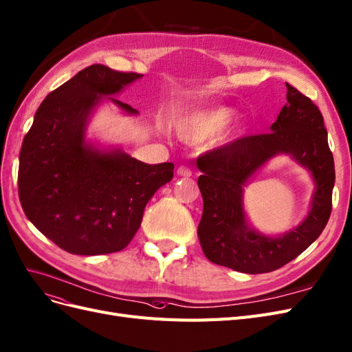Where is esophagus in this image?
I'll list each match as a JSON object with an SVG mask.
<instances>
[{
  "mask_svg": "<svg viewBox=\"0 0 352 352\" xmlns=\"http://www.w3.org/2000/svg\"><path fill=\"white\" fill-rule=\"evenodd\" d=\"M177 175L184 176V177H189V176H192V170L188 166H179L177 167Z\"/></svg>",
  "mask_w": 352,
  "mask_h": 352,
  "instance_id": "esophagus-1",
  "label": "esophagus"
}]
</instances>
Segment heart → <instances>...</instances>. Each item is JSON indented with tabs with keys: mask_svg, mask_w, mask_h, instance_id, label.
I'll list each match as a JSON object with an SVG mask.
<instances>
[{
	"mask_svg": "<svg viewBox=\"0 0 352 352\" xmlns=\"http://www.w3.org/2000/svg\"><path fill=\"white\" fill-rule=\"evenodd\" d=\"M233 116V109L227 106H217L210 109H199L175 122L177 135L189 142H199L218 134Z\"/></svg>",
	"mask_w": 352,
	"mask_h": 352,
	"instance_id": "1",
	"label": "heart"
}]
</instances>
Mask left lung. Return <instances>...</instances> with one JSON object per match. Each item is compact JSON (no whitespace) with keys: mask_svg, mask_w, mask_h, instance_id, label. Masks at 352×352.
<instances>
[{"mask_svg":"<svg viewBox=\"0 0 352 352\" xmlns=\"http://www.w3.org/2000/svg\"><path fill=\"white\" fill-rule=\"evenodd\" d=\"M276 153H287L312 173L317 189L308 217L278 238L248 227L243 186ZM198 186L204 211L198 226L201 248L208 261L245 274L281 268L305 252L323 232L332 211L333 155L318 106L287 82V104L268 134L241 137L198 157Z\"/></svg>","mask_w":352,"mask_h":352,"instance_id":"8db88e82","label":"left lung"}]
</instances>
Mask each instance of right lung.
<instances>
[{
  "label": "right lung",
  "mask_w": 352,
  "mask_h": 352,
  "mask_svg": "<svg viewBox=\"0 0 352 352\" xmlns=\"http://www.w3.org/2000/svg\"><path fill=\"white\" fill-rule=\"evenodd\" d=\"M94 64L46 96L21 144L19 198L39 232L72 254L125 249L157 189L173 177V163L145 164L122 150H99L86 128L102 98L141 78ZM129 115V104L109 98Z\"/></svg>",
  "instance_id": "right-lung-1"
}]
</instances>
